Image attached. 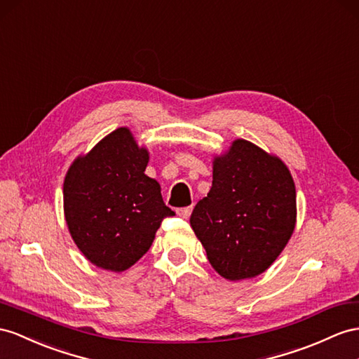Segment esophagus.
<instances>
[{"mask_svg":"<svg viewBox=\"0 0 359 359\" xmlns=\"http://www.w3.org/2000/svg\"><path fill=\"white\" fill-rule=\"evenodd\" d=\"M177 215L179 217H182V218H189V215H191V212H192V206H187V208H179L177 210Z\"/></svg>","mask_w":359,"mask_h":359,"instance_id":"1","label":"esophagus"}]
</instances>
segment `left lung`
<instances>
[{"mask_svg": "<svg viewBox=\"0 0 359 359\" xmlns=\"http://www.w3.org/2000/svg\"><path fill=\"white\" fill-rule=\"evenodd\" d=\"M296 187L279 158L245 140L214 159L212 188L189 223L214 270L229 280L264 273L296 227Z\"/></svg>", "mask_w": 359, "mask_h": 359, "instance_id": "1", "label": "left lung"}]
</instances>
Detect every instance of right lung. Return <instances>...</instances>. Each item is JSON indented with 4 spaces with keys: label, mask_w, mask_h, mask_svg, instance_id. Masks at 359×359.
Returning a JSON list of instances; mask_svg holds the SVG:
<instances>
[{
    "label": "right lung",
    "mask_w": 359,
    "mask_h": 359,
    "mask_svg": "<svg viewBox=\"0 0 359 359\" xmlns=\"http://www.w3.org/2000/svg\"><path fill=\"white\" fill-rule=\"evenodd\" d=\"M149 151L119 127L69 167L63 210L72 240L92 264L124 271L149 252L163 218L161 185L145 176Z\"/></svg>",
    "instance_id": "1"
}]
</instances>
